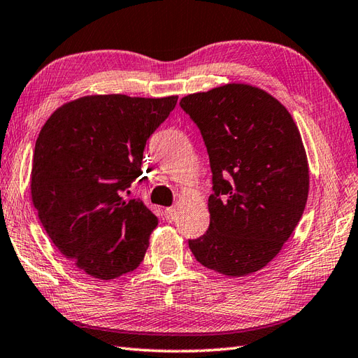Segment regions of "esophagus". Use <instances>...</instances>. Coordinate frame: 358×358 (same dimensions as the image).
<instances>
[{
	"instance_id": "1",
	"label": "esophagus",
	"mask_w": 358,
	"mask_h": 358,
	"mask_svg": "<svg viewBox=\"0 0 358 358\" xmlns=\"http://www.w3.org/2000/svg\"><path fill=\"white\" fill-rule=\"evenodd\" d=\"M164 215H166V220L169 223H172V222H175V220L178 218V210H177V208H166V210H164Z\"/></svg>"
}]
</instances>
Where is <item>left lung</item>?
I'll use <instances>...</instances> for the list:
<instances>
[{
	"label": "left lung",
	"mask_w": 358,
	"mask_h": 358,
	"mask_svg": "<svg viewBox=\"0 0 358 358\" xmlns=\"http://www.w3.org/2000/svg\"><path fill=\"white\" fill-rule=\"evenodd\" d=\"M180 106L200 127L214 183L209 231L189 248L204 268L250 275L278 255L306 206L299 127L277 98L245 83L191 94Z\"/></svg>",
	"instance_id": "obj_1"
}]
</instances>
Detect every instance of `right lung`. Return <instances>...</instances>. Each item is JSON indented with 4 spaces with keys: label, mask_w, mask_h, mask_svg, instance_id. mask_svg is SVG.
I'll list each match as a JSON object with an SVG mask.
<instances>
[{
    "label": "right lung",
    "mask_w": 358,
    "mask_h": 358,
    "mask_svg": "<svg viewBox=\"0 0 358 358\" xmlns=\"http://www.w3.org/2000/svg\"><path fill=\"white\" fill-rule=\"evenodd\" d=\"M177 100L86 95L59 106L38 134L32 203L53 245L87 275L112 280L143 262L158 218L123 194Z\"/></svg>",
    "instance_id": "add662e5"
}]
</instances>
